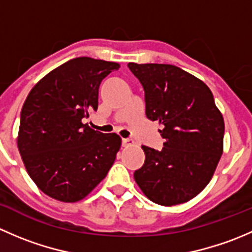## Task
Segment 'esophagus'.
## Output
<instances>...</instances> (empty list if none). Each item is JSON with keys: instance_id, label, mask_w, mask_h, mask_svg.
I'll list each match as a JSON object with an SVG mask.
<instances>
[{"instance_id": "1", "label": "esophagus", "mask_w": 252, "mask_h": 252, "mask_svg": "<svg viewBox=\"0 0 252 252\" xmlns=\"http://www.w3.org/2000/svg\"><path fill=\"white\" fill-rule=\"evenodd\" d=\"M122 145H123L124 147L133 146L134 140H131V139H122Z\"/></svg>"}]
</instances>
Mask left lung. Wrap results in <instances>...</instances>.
Segmentation results:
<instances>
[{
    "mask_svg": "<svg viewBox=\"0 0 252 252\" xmlns=\"http://www.w3.org/2000/svg\"><path fill=\"white\" fill-rule=\"evenodd\" d=\"M145 91V113L162 124V150L142 146L136 184L155 204H183L205 189L223 152L224 121L204 81L172 64L129 63Z\"/></svg>",
    "mask_w": 252,
    "mask_h": 252,
    "instance_id": "8db88e82",
    "label": "left lung"
}]
</instances>
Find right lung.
Segmentation results:
<instances>
[{
  "label": "right lung",
  "mask_w": 252,
  "mask_h": 252,
  "mask_svg": "<svg viewBox=\"0 0 252 252\" xmlns=\"http://www.w3.org/2000/svg\"><path fill=\"white\" fill-rule=\"evenodd\" d=\"M118 68L114 62L73 58L28 95L20 112L18 149L28 174L48 196L79 201L110 171L121 138L84 122L97 110L101 81Z\"/></svg>",
  "instance_id": "add662e5"
}]
</instances>
